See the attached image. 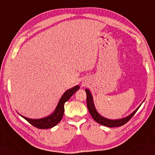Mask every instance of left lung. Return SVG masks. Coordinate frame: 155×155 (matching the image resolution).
<instances>
[{
    "label": "left lung",
    "instance_id": "left-lung-1",
    "mask_svg": "<svg viewBox=\"0 0 155 155\" xmlns=\"http://www.w3.org/2000/svg\"><path fill=\"white\" fill-rule=\"evenodd\" d=\"M86 93V104H87V107L90 114H91V116L92 118L100 124H101L102 125H104V126L106 127H120L122 126L124 124H125L128 122L129 120H131V118L134 116L135 113L137 112V111L138 110L139 108V107L135 111H134L131 115H129V116L123 118V119H120V120H108V119L104 118L102 116H100V115L97 112V111L96 110V108L94 105V103H93V100H92V96L91 95V93L90 92L88 89L85 90Z\"/></svg>",
    "mask_w": 155,
    "mask_h": 155
}]
</instances>
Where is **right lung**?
<instances>
[{
  "label": "right lung",
  "instance_id": "obj_1",
  "mask_svg": "<svg viewBox=\"0 0 155 155\" xmlns=\"http://www.w3.org/2000/svg\"><path fill=\"white\" fill-rule=\"evenodd\" d=\"M78 89L79 86H74V87L72 88L71 89L68 90V91L64 92L62 97H61V98L60 99L55 110L54 111V112L51 115V116L45 118L38 119V120H32V119H29L22 116H21L24 118L28 123H30L31 125L37 127L38 129H49L55 126L57 124H58L59 123L63 116L64 103L68 101L71 97L73 96Z\"/></svg>",
  "mask_w": 155,
  "mask_h": 155
}]
</instances>
